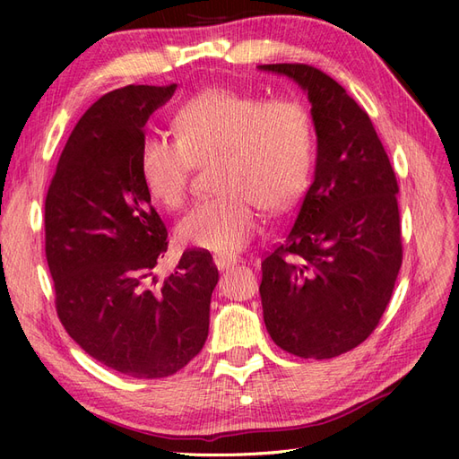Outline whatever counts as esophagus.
Masks as SVG:
<instances>
[{
  "mask_svg": "<svg viewBox=\"0 0 459 459\" xmlns=\"http://www.w3.org/2000/svg\"><path fill=\"white\" fill-rule=\"evenodd\" d=\"M214 264H216V268H218L220 272H224V270L233 268L235 264H238V258H231V256H214Z\"/></svg>",
  "mask_w": 459,
  "mask_h": 459,
  "instance_id": "1",
  "label": "esophagus"
}]
</instances>
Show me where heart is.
<instances>
[{"label": "heart", "mask_w": 459, "mask_h": 459, "mask_svg": "<svg viewBox=\"0 0 459 459\" xmlns=\"http://www.w3.org/2000/svg\"><path fill=\"white\" fill-rule=\"evenodd\" d=\"M176 140L149 135L140 174L151 199L176 211L187 197L193 169L212 164L216 197L179 220L182 245L235 255L255 238L258 206L281 214L308 189L312 118L295 100H266L224 86L193 95L174 117Z\"/></svg>", "instance_id": "obj_1"}]
</instances>
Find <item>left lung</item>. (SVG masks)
Masks as SVG:
<instances>
[{
  "mask_svg": "<svg viewBox=\"0 0 459 459\" xmlns=\"http://www.w3.org/2000/svg\"><path fill=\"white\" fill-rule=\"evenodd\" d=\"M308 95L314 182L295 224L262 262V312L283 351L335 358L364 342L402 266L396 176L366 110L308 65H260Z\"/></svg>",
  "mask_w": 459,
  "mask_h": 459,
  "instance_id": "left-lung-1",
  "label": "left lung"
}]
</instances>
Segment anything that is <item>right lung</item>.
<instances>
[{
  "mask_svg": "<svg viewBox=\"0 0 459 459\" xmlns=\"http://www.w3.org/2000/svg\"><path fill=\"white\" fill-rule=\"evenodd\" d=\"M170 86L103 95L76 124L46 197V256L66 333L97 362L137 379L174 375L208 337L212 256L186 251L159 285L164 221L140 174L149 117Z\"/></svg>",
  "mask_w": 459,
  "mask_h": 459,
  "instance_id": "obj_1",
  "label": "right lung"
}]
</instances>
